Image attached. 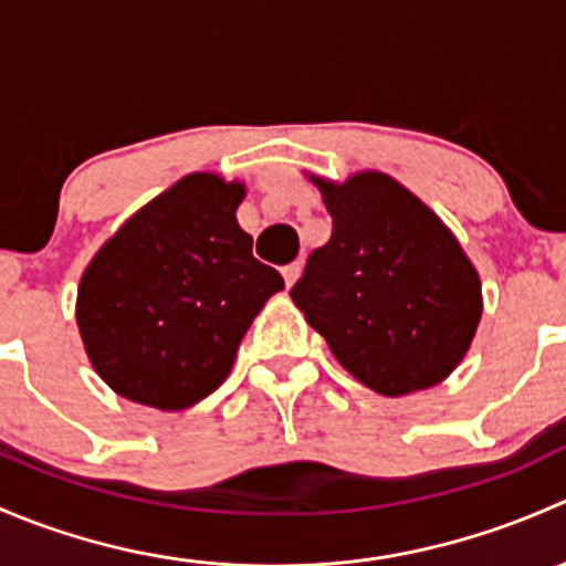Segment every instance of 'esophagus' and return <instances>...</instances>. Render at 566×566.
<instances>
[{
	"instance_id": "esophagus-1",
	"label": "esophagus",
	"mask_w": 566,
	"mask_h": 566,
	"mask_svg": "<svg viewBox=\"0 0 566 566\" xmlns=\"http://www.w3.org/2000/svg\"><path fill=\"white\" fill-rule=\"evenodd\" d=\"M301 271H304V262H301V260L290 262V265L282 268V276H284V282H287V287H293V284L298 282Z\"/></svg>"
}]
</instances>
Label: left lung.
Wrapping results in <instances>:
<instances>
[{
  "label": "left lung",
  "instance_id": "1",
  "mask_svg": "<svg viewBox=\"0 0 566 566\" xmlns=\"http://www.w3.org/2000/svg\"><path fill=\"white\" fill-rule=\"evenodd\" d=\"M334 221L290 298L367 389L405 397L458 369L482 319V282L454 232L378 169L310 175Z\"/></svg>",
  "mask_w": 566,
  "mask_h": 566
}]
</instances>
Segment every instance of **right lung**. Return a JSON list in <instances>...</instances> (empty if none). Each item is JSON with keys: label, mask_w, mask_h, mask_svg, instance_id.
<instances>
[{"label": "right lung", "mask_w": 566, "mask_h": 566, "mask_svg": "<svg viewBox=\"0 0 566 566\" xmlns=\"http://www.w3.org/2000/svg\"><path fill=\"white\" fill-rule=\"evenodd\" d=\"M241 180L191 172L136 210L84 268L76 325L101 380L130 402L186 410L230 375L265 301L284 290L235 219Z\"/></svg>", "instance_id": "right-lung-1"}]
</instances>
